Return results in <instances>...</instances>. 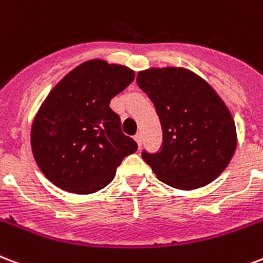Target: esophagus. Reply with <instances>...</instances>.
Segmentation results:
<instances>
[{
	"instance_id": "1",
	"label": "esophagus",
	"mask_w": 263,
	"mask_h": 263,
	"mask_svg": "<svg viewBox=\"0 0 263 263\" xmlns=\"http://www.w3.org/2000/svg\"><path fill=\"white\" fill-rule=\"evenodd\" d=\"M134 139L136 140V143H138V146H142V134L140 132H138L135 136H134Z\"/></svg>"
}]
</instances>
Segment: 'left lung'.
Instances as JSON below:
<instances>
[{
  "label": "left lung",
  "mask_w": 263,
  "mask_h": 263,
  "mask_svg": "<svg viewBox=\"0 0 263 263\" xmlns=\"http://www.w3.org/2000/svg\"><path fill=\"white\" fill-rule=\"evenodd\" d=\"M136 83L154 103L163 128L161 150L142 153L157 179L179 190L215 180L237 147L234 120L223 99L185 67L142 70Z\"/></svg>",
  "instance_id": "8db88e82"
}]
</instances>
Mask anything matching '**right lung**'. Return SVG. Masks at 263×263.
<instances>
[{"label": "right lung", "instance_id": "1", "mask_svg": "<svg viewBox=\"0 0 263 263\" xmlns=\"http://www.w3.org/2000/svg\"><path fill=\"white\" fill-rule=\"evenodd\" d=\"M127 66L92 59L52 88L31 124L30 143L44 175L65 192L91 194L113 180L135 140L124 135L110 100L134 81Z\"/></svg>", "mask_w": 263, "mask_h": 263}]
</instances>
